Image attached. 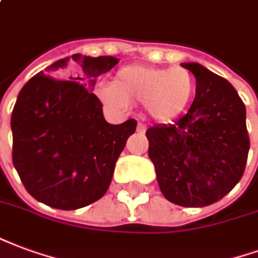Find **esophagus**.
Listing matches in <instances>:
<instances>
[{
	"label": "esophagus",
	"mask_w": 258,
	"mask_h": 258,
	"mask_svg": "<svg viewBox=\"0 0 258 258\" xmlns=\"http://www.w3.org/2000/svg\"><path fill=\"white\" fill-rule=\"evenodd\" d=\"M145 131H146V125L144 123H138V125H137V133L145 134Z\"/></svg>",
	"instance_id": "34e87169"
}]
</instances>
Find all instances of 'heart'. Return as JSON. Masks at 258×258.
<instances>
[{
    "instance_id": "obj_1",
    "label": "heart",
    "mask_w": 258,
    "mask_h": 258,
    "mask_svg": "<svg viewBox=\"0 0 258 258\" xmlns=\"http://www.w3.org/2000/svg\"><path fill=\"white\" fill-rule=\"evenodd\" d=\"M106 104L124 108L145 104L156 121H169L183 113L196 95V79L186 68L128 66L117 71L112 85L98 89Z\"/></svg>"
}]
</instances>
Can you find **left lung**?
I'll list each match as a JSON object with an SVG mask.
<instances>
[{"instance_id":"left-lung-1","label":"left lung","mask_w":258,"mask_h":258,"mask_svg":"<svg viewBox=\"0 0 258 258\" xmlns=\"http://www.w3.org/2000/svg\"><path fill=\"white\" fill-rule=\"evenodd\" d=\"M180 66L196 78V98L176 121L146 131L149 158L168 201L202 208L220 201L243 175L250 148L246 108L227 79L198 62Z\"/></svg>"}]
</instances>
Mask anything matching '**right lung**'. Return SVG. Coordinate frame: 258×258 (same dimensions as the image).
Segmentation results:
<instances>
[{"mask_svg":"<svg viewBox=\"0 0 258 258\" xmlns=\"http://www.w3.org/2000/svg\"><path fill=\"white\" fill-rule=\"evenodd\" d=\"M119 58L72 54L23 86L13 108V165L37 201L74 211L98 201L137 121L109 124L94 89Z\"/></svg>","mask_w":258,"mask_h":258,"instance_id":"add662e5","label":"right lung"}]
</instances>
